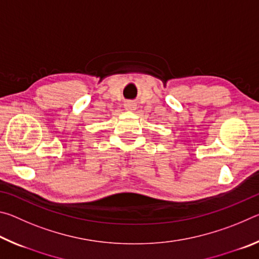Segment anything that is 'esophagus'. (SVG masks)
<instances>
[{
	"mask_svg": "<svg viewBox=\"0 0 259 259\" xmlns=\"http://www.w3.org/2000/svg\"><path fill=\"white\" fill-rule=\"evenodd\" d=\"M124 108L129 112H135L136 109H137V104L134 103V102H126L124 104Z\"/></svg>",
	"mask_w": 259,
	"mask_h": 259,
	"instance_id": "1",
	"label": "esophagus"
}]
</instances>
